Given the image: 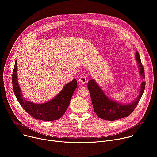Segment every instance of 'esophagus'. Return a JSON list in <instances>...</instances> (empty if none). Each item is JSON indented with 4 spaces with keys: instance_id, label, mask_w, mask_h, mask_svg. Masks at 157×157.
<instances>
[{
    "instance_id": "34e87169",
    "label": "esophagus",
    "mask_w": 157,
    "mask_h": 157,
    "mask_svg": "<svg viewBox=\"0 0 157 157\" xmlns=\"http://www.w3.org/2000/svg\"><path fill=\"white\" fill-rule=\"evenodd\" d=\"M78 81H79V82H80V83H82L85 84V83H86V82H87V79L86 78L85 76H81V77L79 78Z\"/></svg>"
}]
</instances>
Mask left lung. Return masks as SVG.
Masks as SVG:
<instances>
[{"label": "left lung", "mask_w": 157, "mask_h": 157, "mask_svg": "<svg viewBox=\"0 0 157 157\" xmlns=\"http://www.w3.org/2000/svg\"><path fill=\"white\" fill-rule=\"evenodd\" d=\"M135 56L140 68V74L143 78H145L144 68L138 52ZM145 83L144 81L142 82L140 94L134 102L129 104H121L108 98L94 80H89L87 87L95 113L100 118L108 121L117 120L128 116L137 107L145 88Z\"/></svg>", "instance_id": "1"}]
</instances>
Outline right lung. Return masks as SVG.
Instances as JSON below:
<instances>
[{
    "label": "right lung",
    "instance_id": "right-lung-1",
    "mask_svg": "<svg viewBox=\"0 0 157 157\" xmlns=\"http://www.w3.org/2000/svg\"><path fill=\"white\" fill-rule=\"evenodd\" d=\"M13 87L16 97L28 114L36 119L43 121L58 120L67 111L74 92L77 87V82L74 79L66 84L62 90L52 101L42 104H36L26 101L22 97L17 79V61L13 71Z\"/></svg>",
    "mask_w": 157,
    "mask_h": 157
}]
</instances>
